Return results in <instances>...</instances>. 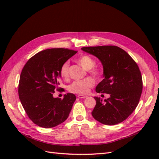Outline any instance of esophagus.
<instances>
[{
	"mask_svg": "<svg viewBox=\"0 0 159 159\" xmlns=\"http://www.w3.org/2000/svg\"><path fill=\"white\" fill-rule=\"evenodd\" d=\"M78 97L79 98H80V99H85V98H87V96H85V95H78Z\"/></svg>",
	"mask_w": 159,
	"mask_h": 159,
	"instance_id": "obj_1",
	"label": "esophagus"
}]
</instances>
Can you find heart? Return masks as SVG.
Here are the masks:
<instances>
[{
  "label": "heart",
  "instance_id": "heart-1",
  "mask_svg": "<svg viewBox=\"0 0 159 159\" xmlns=\"http://www.w3.org/2000/svg\"><path fill=\"white\" fill-rule=\"evenodd\" d=\"M76 62L81 67H82L84 70H88V74L95 77V78H99L102 76V71L97 67H94L95 65V61L92 57L88 55H82L76 60ZM69 66V62L65 61L60 67V75L62 78L66 80H68L70 78ZM94 84V80L88 77V78H86L82 80L74 81L69 85L68 90L70 92L74 93H87Z\"/></svg>",
  "mask_w": 159,
  "mask_h": 159
}]
</instances>
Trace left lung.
<instances>
[{"label": "left lung", "instance_id": "obj_1", "mask_svg": "<svg viewBox=\"0 0 159 159\" xmlns=\"http://www.w3.org/2000/svg\"><path fill=\"white\" fill-rule=\"evenodd\" d=\"M81 50L97 57L103 65L104 79L97 85L96 92L110 94L104 102L94 98L96 105L92 116L107 125L121 123L136 109L142 93L143 80L138 65L118 46H89Z\"/></svg>", "mask_w": 159, "mask_h": 159}]
</instances>
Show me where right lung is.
I'll use <instances>...</instances> for the list:
<instances>
[{
	"mask_svg": "<svg viewBox=\"0 0 159 159\" xmlns=\"http://www.w3.org/2000/svg\"><path fill=\"white\" fill-rule=\"evenodd\" d=\"M77 52L68 48L47 49L33 56L24 66L18 84L19 99L28 117L37 125L54 127L68 117L75 95L68 93L61 99L53 94L60 90L61 66Z\"/></svg>",
	"mask_w": 159,
	"mask_h": 159,
	"instance_id": "add662e5",
	"label": "right lung"
}]
</instances>
